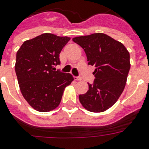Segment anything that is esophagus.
Returning <instances> with one entry per match:
<instances>
[{"instance_id": "1", "label": "esophagus", "mask_w": 149, "mask_h": 149, "mask_svg": "<svg viewBox=\"0 0 149 149\" xmlns=\"http://www.w3.org/2000/svg\"><path fill=\"white\" fill-rule=\"evenodd\" d=\"M74 81H81V80H82V79H81V77H74Z\"/></svg>"}]
</instances>
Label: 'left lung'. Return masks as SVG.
<instances>
[{"instance_id": "left-lung-1", "label": "left lung", "mask_w": 149, "mask_h": 149, "mask_svg": "<svg viewBox=\"0 0 149 149\" xmlns=\"http://www.w3.org/2000/svg\"><path fill=\"white\" fill-rule=\"evenodd\" d=\"M86 53L88 65H95L93 85L79 95L84 108L102 113L110 108L123 92L131 68L130 54L119 41L103 33L81 36L72 39Z\"/></svg>"}]
</instances>
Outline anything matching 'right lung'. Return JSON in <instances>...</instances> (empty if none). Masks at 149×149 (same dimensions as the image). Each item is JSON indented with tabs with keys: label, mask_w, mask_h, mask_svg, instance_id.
<instances>
[{
	"label": "right lung",
	"mask_w": 149,
	"mask_h": 149,
	"mask_svg": "<svg viewBox=\"0 0 149 149\" xmlns=\"http://www.w3.org/2000/svg\"><path fill=\"white\" fill-rule=\"evenodd\" d=\"M71 39L45 33L25 41L16 54L15 69L21 93L39 112H49L60 104L65 87L74 81L69 73L55 71L59 55Z\"/></svg>",
	"instance_id": "add662e5"
}]
</instances>
